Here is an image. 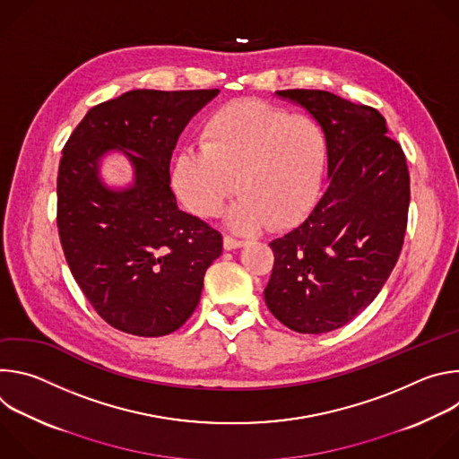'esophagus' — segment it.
Masks as SVG:
<instances>
[{
	"label": "esophagus",
	"instance_id": "34e87169",
	"mask_svg": "<svg viewBox=\"0 0 459 459\" xmlns=\"http://www.w3.org/2000/svg\"><path fill=\"white\" fill-rule=\"evenodd\" d=\"M243 243H245V241L236 239V238H232V236H225V238H223V248H225V250L239 248V247H243Z\"/></svg>",
	"mask_w": 459,
	"mask_h": 459
}]
</instances>
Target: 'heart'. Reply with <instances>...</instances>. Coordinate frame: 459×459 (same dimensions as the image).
<instances>
[{
    "label": "heart",
    "instance_id": "b5f03b06",
    "mask_svg": "<svg viewBox=\"0 0 459 459\" xmlns=\"http://www.w3.org/2000/svg\"><path fill=\"white\" fill-rule=\"evenodd\" d=\"M202 149L185 147L170 163L178 200L198 218H216L238 190L229 225L252 232L285 230L316 207L329 169L331 142L310 114L265 100L218 107L200 128Z\"/></svg>",
    "mask_w": 459,
    "mask_h": 459
}]
</instances>
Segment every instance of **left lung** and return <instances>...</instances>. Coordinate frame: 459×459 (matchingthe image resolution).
<instances>
[{
  "label": "left lung",
  "instance_id": "1",
  "mask_svg": "<svg viewBox=\"0 0 459 459\" xmlns=\"http://www.w3.org/2000/svg\"><path fill=\"white\" fill-rule=\"evenodd\" d=\"M321 121L331 142L329 186L310 216L271 243L269 310L289 329H340L379 294L400 257L411 178L385 117L326 91H278Z\"/></svg>",
  "mask_w": 459,
  "mask_h": 459
}]
</instances>
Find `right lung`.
<instances>
[{
  "label": "right lung",
  "instance_id": "add662e5",
  "mask_svg": "<svg viewBox=\"0 0 459 459\" xmlns=\"http://www.w3.org/2000/svg\"><path fill=\"white\" fill-rule=\"evenodd\" d=\"M218 89L128 91L92 107L63 147L57 230L71 273L114 329L158 338L178 331L200 303L221 234L178 209L170 158L179 134ZM121 152L135 179L110 189L99 176Z\"/></svg>",
  "mask_w": 459,
  "mask_h": 459
}]
</instances>
